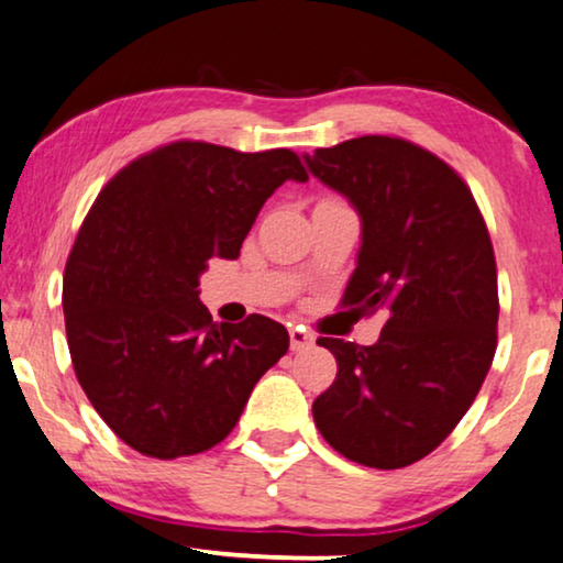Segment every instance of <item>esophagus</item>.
Instances as JSON below:
<instances>
[{
    "instance_id": "1",
    "label": "esophagus",
    "mask_w": 563,
    "mask_h": 563,
    "mask_svg": "<svg viewBox=\"0 0 563 563\" xmlns=\"http://www.w3.org/2000/svg\"><path fill=\"white\" fill-rule=\"evenodd\" d=\"M311 344H313V334L306 332L303 327H294V329H290V350L301 352V350H309Z\"/></svg>"
}]
</instances>
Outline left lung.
I'll use <instances>...</instances> for the list:
<instances>
[{
	"instance_id": "8db88e82",
	"label": "left lung",
	"mask_w": 563,
	"mask_h": 563,
	"mask_svg": "<svg viewBox=\"0 0 563 563\" xmlns=\"http://www.w3.org/2000/svg\"><path fill=\"white\" fill-rule=\"evenodd\" d=\"M360 216L344 306L386 324L376 344L319 336L336 380L313 422L344 459L401 468L461 422L497 350V265L466 183L409 141L360 136L303 154Z\"/></svg>"
}]
</instances>
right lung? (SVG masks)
<instances>
[{"instance_id":"1","label":"right lung","mask_w":563,"mask_h":563,"mask_svg":"<svg viewBox=\"0 0 563 563\" xmlns=\"http://www.w3.org/2000/svg\"><path fill=\"white\" fill-rule=\"evenodd\" d=\"M309 175L288 148L177 141L120 169L64 273L74 373L112 432L152 459L219 445L288 352L277 321L219 324L200 303L208 260H236L265 200Z\"/></svg>"}]
</instances>
